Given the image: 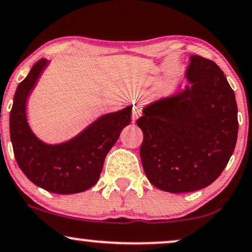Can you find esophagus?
I'll list each match as a JSON object with an SVG mask.
<instances>
[{
  "label": "esophagus",
  "instance_id": "1",
  "mask_svg": "<svg viewBox=\"0 0 252 252\" xmlns=\"http://www.w3.org/2000/svg\"><path fill=\"white\" fill-rule=\"evenodd\" d=\"M141 115H142L141 109H139L138 107H136V105H134V107H132V121L137 120V118H139Z\"/></svg>",
  "mask_w": 252,
  "mask_h": 252
}]
</instances>
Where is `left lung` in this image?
Returning <instances> with one entry per match:
<instances>
[{
    "label": "left lung",
    "instance_id": "8db88e82",
    "mask_svg": "<svg viewBox=\"0 0 252 252\" xmlns=\"http://www.w3.org/2000/svg\"><path fill=\"white\" fill-rule=\"evenodd\" d=\"M184 90L143 108L139 155L148 180L163 191L190 192L222 174L238 134L235 93L213 61L190 56Z\"/></svg>",
    "mask_w": 252,
    "mask_h": 252
}]
</instances>
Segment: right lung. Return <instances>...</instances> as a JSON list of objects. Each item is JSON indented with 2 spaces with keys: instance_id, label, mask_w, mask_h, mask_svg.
<instances>
[{
  "instance_id": "1",
  "label": "right lung",
  "mask_w": 252,
  "mask_h": 252,
  "mask_svg": "<svg viewBox=\"0 0 252 252\" xmlns=\"http://www.w3.org/2000/svg\"><path fill=\"white\" fill-rule=\"evenodd\" d=\"M48 60H39L21 82L10 111V139L14 155L23 174L35 186L54 193L70 195L95 186L103 163L124 126L131 121L132 107L105 114L74 138L47 144L36 137L27 120V101Z\"/></svg>"
}]
</instances>
